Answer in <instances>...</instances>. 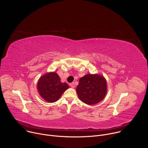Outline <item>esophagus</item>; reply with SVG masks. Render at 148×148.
Segmentation results:
<instances>
[{"label": "esophagus", "mask_w": 148, "mask_h": 148, "mask_svg": "<svg viewBox=\"0 0 148 148\" xmlns=\"http://www.w3.org/2000/svg\"><path fill=\"white\" fill-rule=\"evenodd\" d=\"M70 86L71 87V88H74L75 87V84H74V82H73L71 83L70 84Z\"/></svg>", "instance_id": "obj_1"}]
</instances>
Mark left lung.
<instances>
[{
    "mask_svg": "<svg viewBox=\"0 0 148 148\" xmlns=\"http://www.w3.org/2000/svg\"><path fill=\"white\" fill-rule=\"evenodd\" d=\"M79 99L88 105L98 103L106 95L107 82L98 74H87L81 77L76 88Z\"/></svg>",
    "mask_w": 148,
    "mask_h": 148,
    "instance_id": "left-lung-1",
    "label": "left lung"
}]
</instances>
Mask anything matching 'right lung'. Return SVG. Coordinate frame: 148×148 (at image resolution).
I'll use <instances>...</instances> for the list:
<instances>
[{
	"label": "right lung",
	"instance_id": "right-lung-1",
	"mask_svg": "<svg viewBox=\"0 0 148 148\" xmlns=\"http://www.w3.org/2000/svg\"><path fill=\"white\" fill-rule=\"evenodd\" d=\"M69 87L67 83L61 82L60 77L54 72L42 76L37 84V90L40 96L49 102L57 101Z\"/></svg>",
	"mask_w": 148,
	"mask_h": 148
}]
</instances>
